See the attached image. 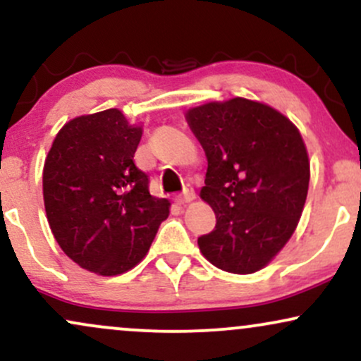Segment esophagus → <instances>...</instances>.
<instances>
[{
  "mask_svg": "<svg viewBox=\"0 0 361 361\" xmlns=\"http://www.w3.org/2000/svg\"><path fill=\"white\" fill-rule=\"evenodd\" d=\"M193 200H195V192H193L192 188L185 190L183 193H181V195H176V198H175L176 204H180V205H183V204H190V202H193Z\"/></svg>",
  "mask_w": 361,
  "mask_h": 361,
  "instance_id": "esophagus-1",
  "label": "esophagus"
}]
</instances>
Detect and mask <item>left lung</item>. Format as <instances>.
Masks as SVG:
<instances>
[{
	"label": "left lung",
	"instance_id": "obj_1",
	"mask_svg": "<svg viewBox=\"0 0 361 361\" xmlns=\"http://www.w3.org/2000/svg\"><path fill=\"white\" fill-rule=\"evenodd\" d=\"M209 168L200 197L215 229L198 246L214 267L247 275L267 267L295 231L310 166L299 128L271 106L246 98L186 111Z\"/></svg>",
	"mask_w": 361,
	"mask_h": 361
}]
</instances>
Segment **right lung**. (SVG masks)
<instances>
[{"instance_id": "obj_1", "label": "right lung", "mask_w": 361, "mask_h": 361, "mask_svg": "<svg viewBox=\"0 0 361 361\" xmlns=\"http://www.w3.org/2000/svg\"><path fill=\"white\" fill-rule=\"evenodd\" d=\"M142 127L117 109L73 118L54 139L44 164V204L61 250L85 270L126 273L142 261L169 202L149 193L135 166Z\"/></svg>"}]
</instances>
